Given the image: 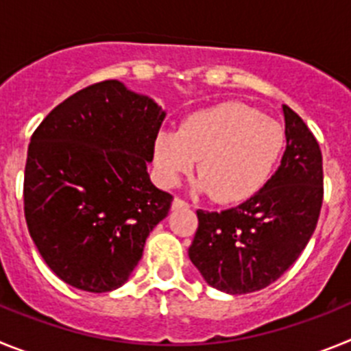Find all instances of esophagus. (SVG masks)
I'll return each mask as SVG.
<instances>
[{
	"label": "esophagus",
	"mask_w": 351,
	"mask_h": 351,
	"mask_svg": "<svg viewBox=\"0 0 351 351\" xmlns=\"http://www.w3.org/2000/svg\"><path fill=\"white\" fill-rule=\"evenodd\" d=\"M188 206H190V204L186 202V200H182V198H179V197L173 198V202H172V209L173 210H176V209H186Z\"/></svg>",
	"instance_id": "1"
}]
</instances>
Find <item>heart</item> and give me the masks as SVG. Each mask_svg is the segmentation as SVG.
<instances>
[{
	"label": "heart",
	"instance_id": "heart-1",
	"mask_svg": "<svg viewBox=\"0 0 351 351\" xmlns=\"http://www.w3.org/2000/svg\"><path fill=\"white\" fill-rule=\"evenodd\" d=\"M285 144L276 121L243 104L200 110L179 132L163 130L154 141V167L165 186L179 184L198 160L195 190L218 202H241L267 182Z\"/></svg>",
	"mask_w": 351,
	"mask_h": 351
}]
</instances>
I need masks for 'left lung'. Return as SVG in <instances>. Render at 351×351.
<instances>
[{
    "instance_id": "1",
    "label": "left lung",
    "mask_w": 351,
    "mask_h": 351,
    "mask_svg": "<svg viewBox=\"0 0 351 351\" xmlns=\"http://www.w3.org/2000/svg\"><path fill=\"white\" fill-rule=\"evenodd\" d=\"M287 149L280 169L241 206L197 210L188 255L207 285L230 295L262 290L285 274L309 243L324 200L322 151L315 135L283 105Z\"/></svg>"
}]
</instances>
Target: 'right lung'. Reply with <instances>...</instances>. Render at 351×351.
<instances>
[{"label":"right lung","instance_id":"right-lung-1","mask_svg":"<svg viewBox=\"0 0 351 351\" xmlns=\"http://www.w3.org/2000/svg\"><path fill=\"white\" fill-rule=\"evenodd\" d=\"M165 110L119 80L80 89L40 123L27 147L24 216L40 255L91 293L128 281L172 195L147 163Z\"/></svg>","mask_w":351,"mask_h":351}]
</instances>
